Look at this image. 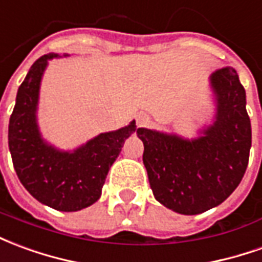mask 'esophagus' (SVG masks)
<instances>
[{
  "label": "esophagus",
  "instance_id": "obj_1",
  "mask_svg": "<svg viewBox=\"0 0 262 262\" xmlns=\"http://www.w3.org/2000/svg\"><path fill=\"white\" fill-rule=\"evenodd\" d=\"M149 124V117L146 114H140L137 117V127H146Z\"/></svg>",
  "mask_w": 262,
  "mask_h": 262
}]
</instances>
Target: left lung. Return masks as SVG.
<instances>
[{
    "label": "left lung",
    "instance_id": "1",
    "mask_svg": "<svg viewBox=\"0 0 262 262\" xmlns=\"http://www.w3.org/2000/svg\"><path fill=\"white\" fill-rule=\"evenodd\" d=\"M217 116L205 137L185 141L138 128L142 161L155 199L181 214H199L229 198L246 173L251 148V122L246 90L233 68L211 75Z\"/></svg>",
    "mask_w": 262,
    "mask_h": 262
}]
</instances>
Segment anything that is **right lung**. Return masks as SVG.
<instances>
[{
	"label": "right lung",
	"instance_id": "add662e5",
	"mask_svg": "<svg viewBox=\"0 0 262 262\" xmlns=\"http://www.w3.org/2000/svg\"><path fill=\"white\" fill-rule=\"evenodd\" d=\"M55 56L48 53L39 57L18 89L9 118L8 145L16 175L35 199L56 210L77 211L97 202L110 166L137 125L133 121L114 133L100 134L72 154L46 145L35 113L43 70Z\"/></svg>",
	"mask_w": 262,
	"mask_h": 262
}]
</instances>
